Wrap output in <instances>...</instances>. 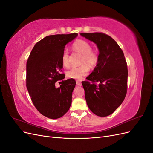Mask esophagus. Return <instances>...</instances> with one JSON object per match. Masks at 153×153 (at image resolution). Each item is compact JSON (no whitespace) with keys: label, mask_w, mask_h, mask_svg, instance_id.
<instances>
[{"label":"esophagus","mask_w":153,"mask_h":153,"mask_svg":"<svg viewBox=\"0 0 153 153\" xmlns=\"http://www.w3.org/2000/svg\"><path fill=\"white\" fill-rule=\"evenodd\" d=\"M76 85L78 86H81L82 85V82L79 80H76Z\"/></svg>","instance_id":"1"}]
</instances>
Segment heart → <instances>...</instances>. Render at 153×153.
I'll return each instance as SVG.
<instances>
[{
	"mask_svg": "<svg viewBox=\"0 0 153 153\" xmlns=\"http://www.w3.org/2000/svg\"><path fill=\"white\" fill-rule=\"evenodd\" d=\"M73 48L76 52L82 54L81 63L83 64L79 66H75L70 68L67 71V76L73 79L80 80L86 76L89 71L90 66H94L99 61V52L95 49H92L89 42L84 39H78L73 45ZM69 53L67 50H64L62 54V63L64 66H69Z\"/></svg>",
	"mask_w": 153,
	"mask_h": 153,
	"instance_id": "obj_1",
	"label": "heart"
}]
</instances>
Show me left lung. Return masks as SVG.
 <instances>
[{
  "label": "left lung",
  "instance_id": "1",
  "mask_svg": "<svg viewBox=\"0 0 153 153\" xmlns=\"http://www.w3.org/2000/svg\"><path fill=\"white\" fill-rule=\"evenodd\" d=\"M100 50L94 71L82 82L88 107L100 117L112 114L121 105L128 89V67L124 53L113 38L103 32L81 33Z\"/></svg>",
  "mask_w": 153,
  "mask_h": 153
}]
</instances>
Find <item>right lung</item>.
I'll return each instance as SVG.
<instances>
[{"instance_id": "right-lung-1", "label": "right lung", "mask_w": 153, "mask_h": 153, "mask_svg": "<svg viewBox=\"0 0 153 153\" xmlns=\"http://www.w3.org/2000/svg\"><path fill=\"white\" fill-rule=\"evenodd\" d=\"M77 36L73 33L45 37L36 43L27 60V90L36 109L48 118L62 117L71 105L76 82L73 78L63 80L61 57L66 45ZM61 80V85L56 88L55 82Z\"/></svg>"}]
</instances>
